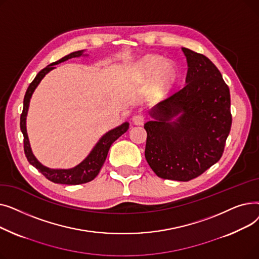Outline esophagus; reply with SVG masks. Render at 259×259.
<instances>
[{
  "mask_svg": "<svg viewBox=\"0 0 259 259\" xmlns=\"http://www.w3.org/2000/svg\"><path fill=\"white\" fill-rule=\"evenodd\" d=\"M132 121H133V124H134V125L141 126V125H143V124H144L145 117H144V115H143V114H137V115H134V116H133Z\"/></svg>",
  "mask_w": 259,
  "mask_h": 259,
  "instance_id": "34e87169",
  "label": "esophagus"
}]
</instances>
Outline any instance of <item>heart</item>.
Instances as JSON below:
<instances>
[{"label": "heart", "instance_id": "1", "mask_svg": "<svg viewBox=\"0 0 259 259\" xmlns=\"http://www.w3.org/2000/svg\"><path fill=\"white\" fill-rule=\"evenodd\" d=\"M134 73L141 80H148L152 77L151 91L155 95L165 94L175 83L178 70L171 62L164 61L158 56H146L134 68Z\"/></svg>", "mask_w": 259, "mask_h": 259}]
</instances>
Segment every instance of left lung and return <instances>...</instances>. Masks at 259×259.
I'll list each match as a JSON object with an SVG mask.
<instances>
[{
  "instance_id": "obj_1",
  "label": "left lung",
  "mask_w": 259,
  "mask_h": 259,
  "mask_svg": "<svg viewBox=\"0 0 259 259\" xmlns=\"http://www.w3.org/2000/svg\"><path fill=\"white\" fill-rule=\"evenodd\" d=\"M182 50L186 86L151 109L153 120L144 126L145 156L158 178L188 182L221 159L232 115L230 90L217 67L203 54Z\"/></svg>"
}]
</instances>
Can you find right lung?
I'll use <instances>...</instances> for the list:
<instances>
[{
    "label": "right lung",
    "mask_w": 259,
    "mask_h": 259,
    "mask_svg": "<svg viewBox=\"0 0 259 259\" xmlns=\"http://www.w3.org/2000/svg\"><path fill=\"white\" fill-rule=\"evenodd\" d=\"M84 56V50H78L75 52H72L68 56L62 58L61 60L54 62L50 65H48L44 69L40 70L34 79L31 81L29 87L27 88V91L25 93L24 97V106H23V112L21 114V121H20V127L21 131L24 135V151L25 155L28 159L30 164L36 168L40 173H42L47 180H49L52 183L56 184H63V185H79V184H85L88 182H91L97 178V175L99 174L101 168L103 167L104 162L106 160L107 154L109 149H110L111 145L120 137V135L124 134L128 128H129V122H124L120 126L108 131L106 134H104L103 137L100 139V141L97 143V145L94 146V148L89 153V155L78 164L74 168L71 169H50L45 166H43L40 162L35 158L33 155L29 140H28V135H27V130H26V116L27 112H28V107H29V102L31 99V95L37 85L39 84V81L42 80V78L52 69H54V65H58L62 62H65L69 59L72 58H78Z\"/></svg>",
    "instance_id": "1"
}]
</instances>
